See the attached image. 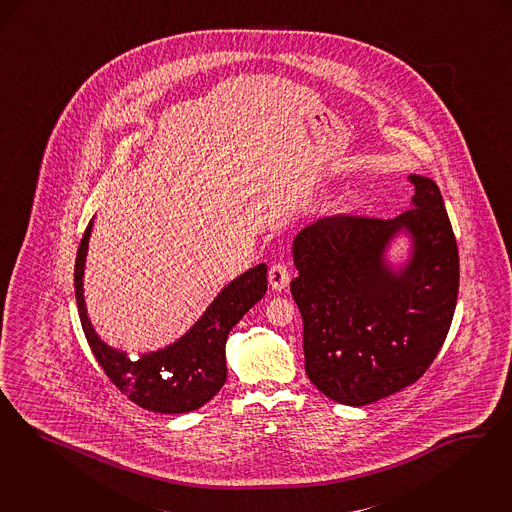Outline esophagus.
Listing matches in <instances>:
<instances>
[{
  "mask_svg": "<svg viewBox=\"0 0 512 512\" xmlns=\"http://www.w3.org/2000/svg\"><path fill=\"white\" fill-rule=\"evenodd\" d=\"M268 282H270V287L274 291H284V289H287L289 287V270H287V266L282 265V263L270 266Z\"/></svg>",
  "mask_w": 512,
  "mask_h": 512,
  "instance_id": "obj_1",
  "label": "esophagus"
}]
</instances>
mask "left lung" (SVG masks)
<instances>
[{
    "instance_id": "obj_1",
    "label": "left lung",
    "mask_w": 512,
    "mask_h": 512,
    "mask_svg": "<svg viewBox=\"0 0 512 512\" xmlns=\"http://www.w3.org/2000/svg\"><path fill=\"white\" fill-rule=\"evenodd\" d=\"M411 209L383 221L328 217L293 240L299 276L291 295L303 316L305 369L345 406H368L413 385L450 331L459 253L438 184L409 175ZM409 240L406 262L386 255Z\"/></svg>"
}]
</instances>
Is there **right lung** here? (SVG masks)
Masks as SVG:
<instances>
[{"label":"right lung","instance_id":"right-lung-1","mask_svg":"<svg viewBox=\"0 0 512 512\" xmlns=\"http://www.w3.org/2000/svg\"><path fill=\"white\" fill-rule=\"evenodd\" d=\"M95 219V217H93ZM93 219L83 232L74 286L83 333L108 379L137 406L156 413H186L207 404L226 381V339L249 308L266 293V265L253 266L226 284L194 326L175 343L129 358L110 347L93 328L85 297L83 272Z\"/></svg>","mask_w":512,"mask_h":512}]
</instances>
